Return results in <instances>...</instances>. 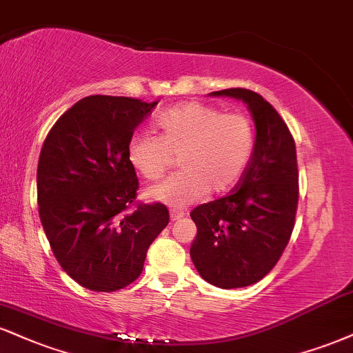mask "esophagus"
<instances>
[{"instance_id":"esophagus-1","label":"esophagus","mask_w":353,"mask_h":353,"mask_svg":"<svg viewBox=\"0 0 353 353\" xmlns=\"http://www.w3.org/2000/svg\"><path fill=\"white\" fill-rule=\"evenodd\" d=\"M185 215V210L182 209H172L171 210V220H181Z\"/></svg>"}]
</instances>
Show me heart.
<instances>
[{
    "label": "heart",
    "mask_w": 353,
    "mask_h": 353,
    "mask_svg": "<svg viewBox=\"0 0 353 353\" xmlns=\"http://www.w3.org/2000/svg\"><path fill=\"white\" fill-rule=\"evenodd\" d=\"M156 125L159 136L136 133L126 148L131 168L148 181L163 179L177 156L181 172L148 190L151 201L182 207L207 190H230L252 159L254 126L245 113L188 101L161 113Z\"/></svg>",
    "instance_id": "heart-1"
}]
</instances>
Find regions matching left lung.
Returning <instances> with one entry per match:
<instances>
[{"label":"left lung","instance_id":"8db88e82","mask_svg":"<svg viewBox=\"0 0 353 353\" xmlns=\"http://www.w3.org/2000/svg\"><path fill=\"white\" fill-rule=\"evenodd\" d=\"M210 95L243 101L256 126L252 159L236 189L190 212L197 227L190 246L195 270L207 283L233 290L265 278L291 239L299 201L298 159L290 128L261 95L246 88Z\"/></svg>","mask_w":353,"mask_h":353}]
</instances>
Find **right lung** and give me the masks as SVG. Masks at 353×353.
Listing matches in <instances>:
<instances>
[{
	"label": "right lung",
	"mask_w": 353,
	"mask_h": 353,
	"mask_svg": "<svg viewBox=\"0 0 353 353\" xmlns=\"http://www.w3.org/2000/svg\"><path fill=\"white\" fill-rule=\"evenodd\" d=\"M158 101L85 97L55 121L37 164L39 217L55 260L80 286L113 292L141 274L169 223L163 203H136L126 158L136 126Z\"/></svg>",
	"instance_id": "right-lung-1"
}]
</instances>
